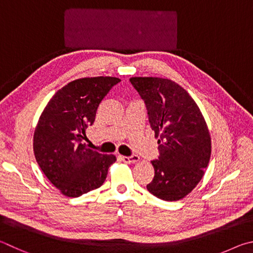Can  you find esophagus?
<instances>
[{"instance_id": "34e87169", "label": "esophagus", "mask_w": 253, "mask_h": 253, "mask_svg": "<svg viewBox=\"0 0 253 253\" xmlns=\"http://www.w3.org/2000/svg\"><path fill=\"white\" fill-rule=\"evenodd\" d=\"M120 159H121V160L123 162H126V163H135V162H138L140 160V157L135 156V154H134V156H131V157L121 156V157H120Z\"/></svg>"}]
</instances>
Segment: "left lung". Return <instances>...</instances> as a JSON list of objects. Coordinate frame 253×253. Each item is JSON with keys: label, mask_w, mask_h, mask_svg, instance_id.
Here are the masks:
<instances>
[{"label": "left lung", "mask_w": 253, "mask_h": 253, "mask_svg": "<svg viewBox=\"0 0 253 253\" xmlns=\"http://www.w3.org/2000/svg\"><path fill=\"white\" fill-rule=\"evenodd\" d=\"M148 110L151 129L159 138L158 160L151 161L154 178L147 185L153 196L178 201L200 182L211 156L206 120L189 93L162 78H131Z\"/></svg>", "instance_id": "obj_1"}]
</instances>
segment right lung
<instances>
[{
	"mask_svg": "<svg viewBox=\"0 0 253 253\" xmlns=\"http://www.w3.org/2000/svg\"><path fill=\"white\" fill-rule=\"evenodd\" d=\"M121 80L78 79L60 88L43 110L35 127L33 150L43 173L62 194L78 198L100 188L113 154H102L83 142L103 97Z\"/></svg>",
	"mask_w": 253,
	"mask_h": 253,
	"instance_id": "add662e5",
	"label": "right lung"
}]
</instances>
